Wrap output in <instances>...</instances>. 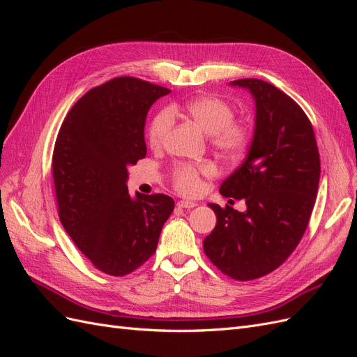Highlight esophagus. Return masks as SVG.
<instances>
[{
    "mask_svg": "<svg viewBox=\"0 0 357 357\" xmlns=\"http://www.w3.org/2000/svg\"><path fill=\"white\" fill-rule=\"evenodd\" d=\"M177 207H178V208H193V207H197V202H195V201H185V199H181V201L177 202Z\"/></svg>",
    "mask_w": 357,
    "mask_h": 357,
    "instance_id": "esophagus-1",
    "label": "esophagus"
}]
</instances>
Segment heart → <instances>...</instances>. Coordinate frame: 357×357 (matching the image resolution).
Returning <instances> with one entry per match:
<instances>
[{"mask_svg":"<svg viewBox=\"0 0 357 357\" xmlns=\"http://www.w3.org/2000/svg\"><path fill=\"white\" fill-rule=\"evenodd\" d=\"M174 113H185L204 132L210 135L211 146L228 158H238L252 142V128L244 121H236L234 107L219 96L205 95L189 100L183 105L158 112L147 128L149 144L153 149L164 146L174 123ZM214 168L210 164H189L180 162L171 169V181L174 188L193 195L201 188V177L211 176Z\"/></svg>","mask_w":357,"mask_h":357,"instance_id":"obj_1","label":"heart"}]
</instances>
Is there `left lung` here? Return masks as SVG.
<instances>
[{
  "instance_id": "obj_1",
  "label": "left lung",
  "mask_w": 357,
  "mask_h": 357,
  "mask_svg": "<svg viewBox=\"0 0 357 357\" xmlns=\"http://www.w3.org/2000/svg\"><path fill=\"white\" fill-rule=\"evenodd\" d=\"M231 84L252 92L256 126L244 162L220 193L244 199L247 210L208 204L218 223L204 252L225 275L248 282L273 273L299 244L317 197L320 156L310 119L289 95L257 79Z\"/></svg>"
}]
</instances>
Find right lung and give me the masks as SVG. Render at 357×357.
Returning a JSON list of instances; mask_svg holds the SVG:
<instances>
[{"mask_svg": "<svg viewBox=\"0 0 357 357\" xmlns=\"http://www.w3.org/2000/svg\"><path fill=\"white\" fill-rule=\"evenodd\" d=\"M171 91L135 77L91 89L63 119L52 156L58 214L74 244L100 271L122 277L156 252L174 210L164 193L131 198L128 167L146 156L144 123Z\"/></svg>", "mask_w": 357, "mask_h": 357, "instance_id": "right-lung-1", "label": "right lung"}]
</instances>
